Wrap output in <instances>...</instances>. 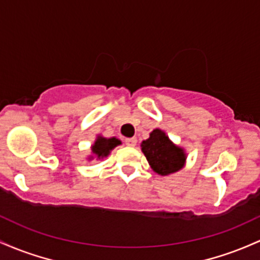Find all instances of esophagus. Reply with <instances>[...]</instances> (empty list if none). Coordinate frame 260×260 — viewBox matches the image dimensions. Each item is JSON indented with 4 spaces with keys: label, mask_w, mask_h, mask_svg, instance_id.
Masks as SVG:
<instances>
[{
    "label": "esophagus",
    "mask_w": 260,
    "mask_h": 260,
    "mask_svg": "<svg viewBox=\"0 0 260 260\" xmlns=\"http://www.w3.org/2000/svg\"><path fill=\"white\" fill-rule=\"evenodd\" d=\"M124 142L126 146H131V147H134V146L136 145V142H138V140H136V138H126L124 140Z\"/></svg>",
    "instance_id": "esophagus-1"
}]
</instances>
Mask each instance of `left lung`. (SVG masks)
Returning a JSON list of instances; mask_svg holds the SVG:
<instances>
[{"instance_id":"obj_1","label":"left lung","mask_w":260,"mask_h":260,"mask_svg":"<svg viewBox=\"0 0 260 260\" xmlns=\"http://www.w3.org/2000/svg\"><path fill=\"white\" fill-rule=\"evenodd\" d=\"M141 150L151 168L159 176H168L184 167V150L174 145L165 131L154 129L150 138L141 142Z\"/></svg>"}]
</instances>
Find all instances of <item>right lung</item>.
I'll return each instance as SVG.
<instances>
[{
  "mask_svg": "<svg viewBox=\"0 0 260 260\" xmlns=\"http://www.w3.org/2000/svg\"><path fill=\"white\" fill-rule=\"evenodd\" d=\"M120 144L121 141L116 138L106 139L103 138V136H98L97 140L94 141V144L92 146V153L97 157V159L104 158V157H107L108 154L110 153V151H112L113 148H115L116 146Z\"/></svg>",
  "mask_w": 260,
  "mask_h": 260,
  "instance_id": "right-lung-1",
  "label": "right lung"
}]
</instances>
